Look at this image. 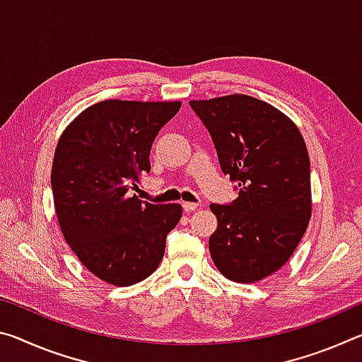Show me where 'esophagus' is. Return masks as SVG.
<instances>
[{
	"label": "esophagus",
	"mask_w": 362,
	"mask_h": 362,
	"mask_svg": "<svg viewBox=\"0 0 362 362\" xmlns=\"http://www.w3.org/2000/svg\"><path fill=\"white\" fill-rule=\"evenodd\" d=\"M198 206H199V203H183L182 204L183 211L185 212H193L194 209H198Z\"/></svg>",
	"instance_id": "esophagus-1"
}]
</instances>
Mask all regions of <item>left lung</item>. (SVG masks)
Wrapping results in <instances>:
<instances>
[{
  "mask_svg": "<svg viewBox=\"0 0 362 362\" xmlns=\"http://www.w3.org/2000/svg\"><path fill=\"white\" fill-rule=\"evenodd\" d=\"M209 131L220 169L238 183V198L211 204L217 230L209 238L218 272L255 283L291 259L311 217L310 158L297 126L269 103L235 94L192 100Z\"/></svg>",
  "mask_w": 362,
  "mask_h": 362,
  "instance_id": "obj_1",
  "label": "left lung"
}]
</instances>
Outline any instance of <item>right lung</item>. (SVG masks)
Returning <instances> with one entry per match:
<instances>
[{
  "label": "right lung",
  "instance_id": "add662e5",
  "mask_svg": "<svg viewBox=\"0 0 362 362\" xmlns=\"http://www.w3.org/2000/svg\"><path fill=\"white\" fill-rule=\"evenodd\" d=\"M180 102L103 100L86 108L59 139L51 185L65 241L83 265L113 286L140 283L163 260L180 204L129 198L150 173V150Z\"/></svg>",
  "mask_w": 362,
  "mask_h": 362
}]
</instances>
